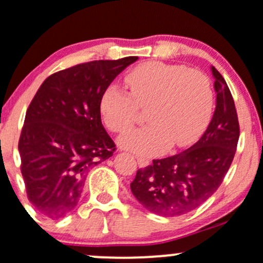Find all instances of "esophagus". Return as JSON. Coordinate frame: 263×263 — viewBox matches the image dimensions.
I'll return each instance as SVG.
<instances>
[{"label": "esophagus", "mask_w": 263, "mask_h": 263, "mask_svg": "<svg viewBox=\"0 0 263 263\" xmlns=\"http://www.w3.org/2000/svg\"><path fill=\"white\" fill-rule=\"evenodd\" d=\"M137 163H139L140 167H146V165L149 164V159H146V158L137 157Z\"/></svg>", "instance_id": "esophagus-1"}]
</instances>
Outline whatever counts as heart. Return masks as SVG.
I'll return each instance as SVG.
<instances>
[{"label":"heart","mask_w":263,"mask_h":263,"mask_svg":"<svg viewBox=\"0 0 263 263\" xmlns=\"http://www.w3.org/2000/svg\"><path fill=\"white\" fill-rule=\"evenodd\" d=\"M129 93L116 85L103 92L99 104L104 124L123 132L134 124L137 106L145 108L144 127L128 131L119 145L146 157H155L171 144L185 146L200 134L210 119L213 96L210 80L183 65L147 61L127 73Z\"/></svg>","instance_id":"1"}]
</instances>
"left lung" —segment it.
Instances as JSON below:
<instances>
[{
  "label": "left lung",
  "mask_w": 263,
  "mask_h": 263,
  "mask_svg": "<svg viewBox=\"0 0 263 263\" xmlns=\"http://www.w3.org/2000/svg\"><path fill=\"white\" fill-rule=\"evenodd\" d=\"M216 109L198 141L152 165L139 170L131 191L149 212L164 217L191 212L216 193L230 168L239 140L235 104L228 83L215 67Z\"/></svg>",
  "instance_id": "8db88e82"
}]
</instances>
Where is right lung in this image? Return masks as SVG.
Wrapping results in <instances>:
<instances>
[{"instance_id": "obj_1", "label": "right lung", "mask_w": 263, "mask_h": 263, "mask_svg": "<svg viewBox=\"0 0 263 263\" xmlns=\"http://www.w3.org/2000/svg\"><path fill=\"white\" fill-rule=\"evenodd\" d=\"M95 60L46 78L33 98L19 140L29 202L48 218L72 212L91 167L116 150L101 123V95L137 60Z\"/></svg>"}]
</instances>
